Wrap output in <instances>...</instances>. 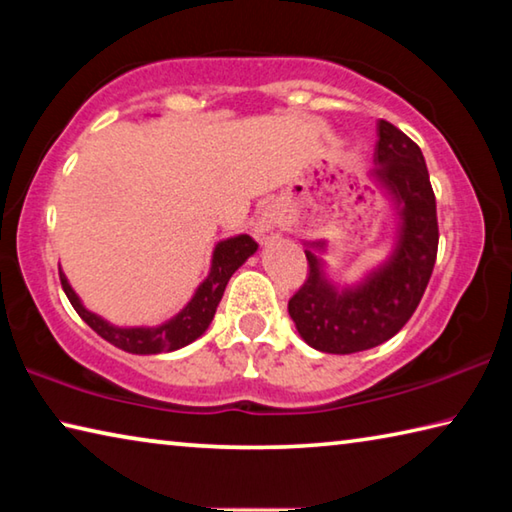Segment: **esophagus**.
I'll return each instance as SVG.
<instances>
[{
    "label": "esophagus",
    "mask_w": 512,
    "mask_h": 512,
    "mask_svg": "<svg viewBox=\"0 0 512 512\" xmlns=\"http://www.w3.org/2000/svg\"><path fill=\"white\" fill-rule=\"evenodd\" d=\"M255 232L259 235V239H271L275 232H277V219H275V216L266 212L262 219H259Z\"/></svg>",
    "instance_id": "34e87169"
}]
</instances>
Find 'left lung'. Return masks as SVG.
<instances>
[{
	"label": "left lung",
	"mask_w": 512,
	"mask_h": 512,
	"mask_svg": "<svg viewBox=\"0 0 512 512\" xmlns=\"http://www.w3.org/2000/svg\"><path fill=\"white\" fill-rule=\"evenodd\" d=\"M377 135L370 176L395 198L400 237L384 266L341 291L325 280L320 259L305 250L309 273L289 300V314L302 339L320 352L352 354L393 339L418 309L436 264V196L420 146L386 119H379Z\"/></svg>",
	"instance_id": "1"
}]
</instances>
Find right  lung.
Returning a JSON list of instances; mask_svg holds the SVG:
<instances>
[{
    "label": "right lung",
    "instance_id": "right-lung-1",
    "mask_svg": "<svg viewBox=\"0 0 512 512\" xmlns=\"http://www.w3.org/2000/svg\"><path fill=\"white\" fill-rule=\"evenodd\" d=\"M257 250V241L250 235H239L232 239L219 241L214 248L212 255V268L207 280L196 289L194 298L189 300V305L180 311L176 318H171L169 323L160 327H112L106 320L99 318L97 314L85 309L81 305L79 296H76L74 289L69 287L65 273L60 271V284H63V291L67 300L72 302L85 323H88L94 332H97L101 339L115 345L119 350L133 352V354H160V352H171L178 348H185L192 341L201 336L207 325L212 323L216 314V307L223 298L225 284L232 277V273L246 262V259Z\"/></svg>",
    "mask_w": 512,
    "mask_h": 512
}]
</instances>
